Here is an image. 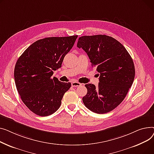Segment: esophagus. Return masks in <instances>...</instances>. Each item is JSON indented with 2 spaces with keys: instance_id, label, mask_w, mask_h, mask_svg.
Listing matches in <instances>:
<instances>
[{
  "instance_id": "esophagus-1",
  "label": "esophagus",
  "mask_w": 154,
  "mask_h": 154,
  "mask_svg": "<svg viewBox=\"0 0 154 154\" xmlns=\"http://www.w3.org/2000/svg\"><path fill=\"white\" fill-rule=\"evenodd\" d=\"M81 85V84L77 82V81H73V82L71 83V86L73 87H78V86H80Z\"/></svg>"
}]
</instances>
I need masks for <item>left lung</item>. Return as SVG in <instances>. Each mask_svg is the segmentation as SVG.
Segmentation results:
<instances>
[{"mask_svg":"<svg viewBox=\"0 0 154 154\" xmlns=\"http://www.w3.org/2000/svg\"><path fill=\"white\" fill-rule=\"evenodd\" d=\"M77 47L83 48L93 67L100 73L98 87L85 85V106L97 114H105L118 106L127 95L135 77V67L129 53L115 38L105 35L83 36Z\"/></svg>","mask_w":154,"mask_h":154,"instance_id":"1","label":"left lung"}]
</instances>
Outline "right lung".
<instances>
[{"mask_svg":"<svg viewBox=\"0 0 154 154\" xmlns=\"http://www.w3.org/2000/svg\"><path fill=\"white\" fill-rule=\"evenodd\" d=\"M77 37L73 35L38 40L17 61L14 69L17 89L23 103L35 114L48 116L60 107L63 95L71 84L52 78L53 71L61 68Z\"/></svg>","mask_w":154,"mask_h":154,"instance_id":"1","label":"right lung"}]
</instances>
